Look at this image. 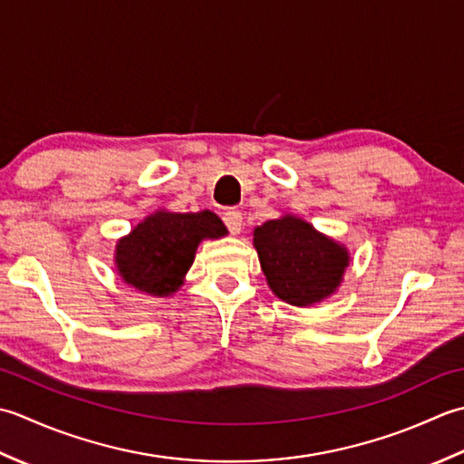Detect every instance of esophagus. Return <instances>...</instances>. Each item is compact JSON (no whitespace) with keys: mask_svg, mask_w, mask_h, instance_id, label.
I'll return each instance as SVG.
<instances>
[{"mask_svg":"<svg viewBox=\"0 0 464 464\" xmlns=\"http://www.w3.org/2000/svg\"><path fill=\"white\" fill-rule=\"evenodd\" d=\"M222 220L230 234H238L242 230V214L238 210H226L222 214Z\"/></svg>","mask_w":464,"mask_h":464,"instance_id":"1","label":"esophagus"}]
</instances>
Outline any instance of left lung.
<instances>
[{
  "mask_svg": "<svg viewBox=\"0 0 464 464\" xmlns=\"http://www.w3.org/2000/svg\"><path fill=\"white\" fill-rule=\"evenodd\" d=\"M254 246L274 295L295 306L314 304L333 295L348 266L343 246L295 216L258 226Z\"/></svg>",
  "mask_w": 464,
  "mask_h": 464,
  "instance_id": "1",
  "label": "left lung"
}]
</instances>
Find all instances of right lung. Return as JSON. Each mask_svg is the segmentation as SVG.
Masks as SVG:
<instances>
[{
  "instance_id": "1",
  "label": "right lung",
  "mask_w": 464,
  "mask_h": 464,
  "mask_svg": "<svg viewBox=\"0 0 464 464\" xmlns=\"http://www.w3.org/2000/svg\"><path fill=\"white\" fill-rule=\"evenodd\" d=\"M224 234L226 226L214 212H156L118 242V270L140 292L168 296L182 285L198 244Z\"/></svg>"
}]
</instances>
